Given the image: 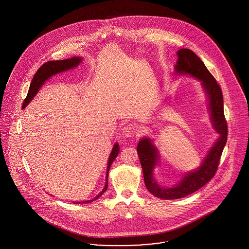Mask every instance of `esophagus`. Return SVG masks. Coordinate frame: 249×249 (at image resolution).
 I'll list each match as a JSON object with an SVG mask.
<instances>
[{
	"instance_id": "34e87169",
	"label": "esophagus",
	"mask_w": 249,
	"mask_h": 249,
	"mask_svg": "<svg viewBox=\"0 0 249 249\" xmlns=\"http://www.w3.org/2000/svg\"><path fill=\"white\" fill-rule=\"evenodd\" d=\"M121 133L125 138L133 137L136 133V127L134 124H128L122 128Z\"/></svg>"
}]
</instances>
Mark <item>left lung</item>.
Segmentation results:
<instances>
[{"mask_svg":"<svg viewBox=\"0 0 249 249\" xmlns=\"http://www.w3.org/2000/svg\"><path fill=\"white\" fill-rule=\"evenodd\" d=\"M178 56L175 67L176 72L178 74H190L201 80L209 99V110L213 129L219 133V138L204 158L202 164L197 170L185 175L178 185L173 188H164L155 181L153 170L158 163V149L149 138L140 140L137 145V153L142 165L144 185L155 197L163 200H176L186 197L207 184L216 173L228 137L223 96L219 85L201 59L192 50L188 48L179 49Z\"/></svg>","mask_w":249,"mask_h":249,"instance_id":"obj_1","label":"left lung"}]
</instances>
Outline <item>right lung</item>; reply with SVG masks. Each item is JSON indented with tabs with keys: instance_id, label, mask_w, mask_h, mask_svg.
Here are the masks:
<instances>
[{
	"instance_id": "add662e5",
	"label": "right lung",
	"mask_w": 249,
	"mask_h": 249,
	"mask_svg": "<svg viewBox=\"0 0 249 249\" xmlns=\"http://www.w3.org/2000/svg\"><path fill=\"white\" fill-rule=\"evenodd\" d=\"M82 61L81 58H78V57H74V58H71V59H62V60H50L48 61L46 63H44L36 72L33 80H32V83L30 85V89H29V91H28V94L26 99L24 100L23 103V108L26 107V106L33 100V98L36 96V93L38 92L39 89L43 86V84L46 82V80H48V78L50 76H52L53 74H56V73H59L60 71H67L69 69L71 68H74L76 67L80 62ZM119 143L116 142L113 149H112V152L110 154V157L108 159V163H107V182H106V186L104 188V190H102L94 199L90 200V201H72L73 203H88V202H90V201H95L97 199H99L107 190V187H108V172H109V169L112 165L113 161L115 160V159L117 158V156L119 155Z\"/></svg>"
}]
</instances>
